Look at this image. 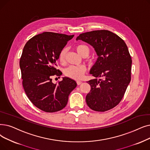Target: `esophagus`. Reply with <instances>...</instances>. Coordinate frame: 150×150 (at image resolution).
<instances>
[{
    "instance_id": "1",
    "label": "esophagus",
    "mask_w": 150,
    "mask_h": 150,
    "mask_svg": "<svg viewBox=\"0 0 150 150\" xmlns=\"http://www.w3.org/2000/svg\"><path fill=\"white\" fill-rule=\"evenodd\" d=\"M76 83H77L78 85H80V84H81L82 83V81H76Z\"/></svg>"
}]
</instances>
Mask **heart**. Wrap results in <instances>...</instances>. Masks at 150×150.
Instances as JSON below:
<instances>
[{"label": "heart", "mask_w": 150, "mask_h": 150, "mask_svg": "<svg viewBox=\"0 0 150 150\" xmlns=\"http://www.w3.org/2000/svg\"><path fill=\"white\" fill-rule=\"evenodd\" d=\"M75 50L80 56L82 57H87L89 54L90 49L86 45L79 44L77 45L75 47ZM67 53V49L63 48L59 52L58 55V59H59L61 64H64L66 62V56ZM91 59H88V61L91 62ZM86 69L84 66H71L64 70V75L74 80H80L81 79L84 74L86 72Z\"/></svg>", "instance_id": "obj_1"}]
</instances>
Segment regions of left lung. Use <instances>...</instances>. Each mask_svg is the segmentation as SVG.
<instances>
[{"mask_svg": "<svg viewBox=\"0 0 150 150\" xmlns=\"http://www.w3.org/2000/svg\"><path fill=\"white\" fill-rule=\"evenodd\" d=\"M76 40L90 44L98 56L90 70L96 79L88 81L91 90L86 97L87 105L96 112L114 108L122 100L131 80L132 59L126 43L107 30L84 32ZM97 77L103 79L97 80Z\"/></svg>", "mask_w": 150, "mask_h": 150, "instance_id": "8db88e82", "label": "left lung"}]
</instances>
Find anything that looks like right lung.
<instances>
[{"mask_svg":"<svg viewBox=\"0 0 150 150\" xmlns=\"http://www.w3.org/2000/svg\"><path fill=\"white\" fill-rule=\"evenodd\" d=\"M74 36L45 32L31 38L23 48L19 61L23 88L30 102L43 112L63 109L76 86L75 81L68 77L57 84L52 82L54 76L62 74L56 68L59 52Z\"/></svg>","mask_w":150,"mask_h":150,"instance_id":"obj_1","label":"right lung"}]
</instances>
